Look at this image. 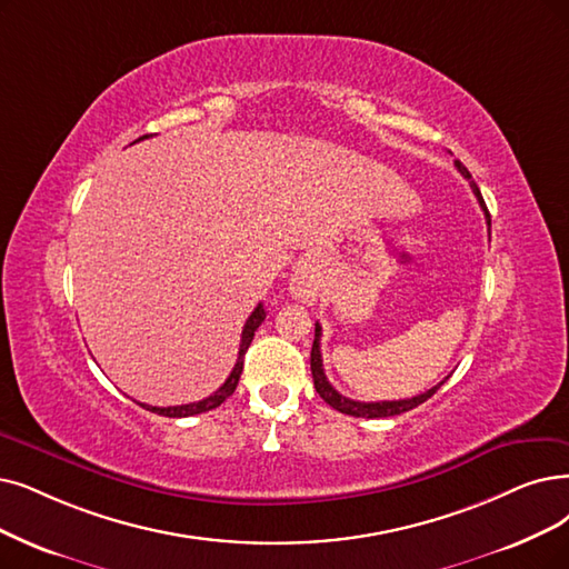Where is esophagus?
I'll return each instance as SVG.
<instances>
[{
  "mask_svg": "<svg viewBox=\"0 0 569 569\" xmlns=\"http://www.w3.org/2000/svg\"><path fill=\"white\" fill-rule=\"evenodd\" d=\"M291 293H293V299H299V301H303V303H310V301H315V297H317V287H315L312 278L308 276V272H306L303 268H299L297 272H293V278H291Z\"/></svg>",
  "mask_w": 569,
  "mask_h": 569,
  "instance_id": "obj_1",
  "label": "esophagus"
}]
</instances>
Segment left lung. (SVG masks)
I'll return each instance as SVG.
<instances>
[{
    "label": "left lung",
    "instance_id": "8db88e82",
    "mask_svg": "<svg viewBox=\"0 0 569 569\" xmlns=\"http://www.w3.org/2000/svg\"><path fill=\"white\" fill-rule=\"evenodd\" d=\"M456 166L462 172V177L469 179L471 191H473L476 200H479V206L486 212V219H488V226H490V214H488V208H486V202H483V196H481L479 187H476V181L471 179L469 170L460 161ZM320 338H322V327L315 325V340H312V352H310V371H312V380H315V390L331 408H336V411L346 413V416H355V418H390V416H399V413H406V411H411V408L425 403L429 397H435V392L443 385V380H441L431 390H427V392H422L418 397H411V399H399V401H369L367 403V401L348 399V397H343L340 392H336L331 388V382L325 376V369H322L325 363H322V352H320Z\"/></svg>",
    "mask_w": 569,
    "mask_h": 569
}]
</instances>
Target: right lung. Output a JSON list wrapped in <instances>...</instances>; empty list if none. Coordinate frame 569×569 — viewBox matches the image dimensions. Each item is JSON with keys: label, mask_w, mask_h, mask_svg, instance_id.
<instances>
[{"label": "right lung", "mask_w": 569, "mask_h": 569, "mask_svg": "<svg viewBox=\"0 0 569 569\" xmlns=\"http://www.w3.org/2000/svg\"><path fill=\"white\" fill-rule=\"evenodd\" d=\"M144 138H149V134H142L140 140H144ZM140 140H134V142H140ZM263 320H266V310H263V306L259 303V306L254 308V312L249 315V320L244 322L236 367H233L231 376L226 378V382L221 385V388H219L214 395H210L208 399H200V401H193V403H181V406H166V408H161V406H147V403H142V406L147 408V411L158 413V416H166V418H189V416L206 413V411H212V408L221 406L226 399H229V397L236 392V388H238V380H240V373H242V363H244V352H247L249 343H252L254 331L261 327Z\"/></svg>", "instance_id": "1"}]
</instances>
